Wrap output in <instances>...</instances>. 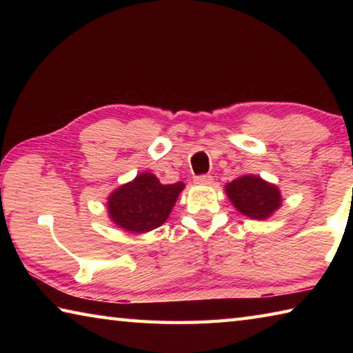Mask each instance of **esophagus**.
<instances>
[{
    "label": "esophagus",
    "mask_w": 353,
    "mask_h": 353,
    "mask_svg": "<svg viewBox=\"0 0 353 353\" xmlns=\"http://www.w3.org/2000/svg\"><path fill=\"white\" fill-rule=\"evenodd\" d=\"M213 177L210 174H204V176H198L194 179V183L198 185H212Z\"/></svg>",
    "instance_id": "esophagus-1"
}]
</instances>
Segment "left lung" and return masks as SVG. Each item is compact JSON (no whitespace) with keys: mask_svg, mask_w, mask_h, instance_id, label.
<instances>
[{"mask_svg":"<svg viewBox=\"0 0 353 353\" xmlns=\"http://www.w3.org/2000/svg\"><path fill=\"white\" fill-rule=\"evenodd\" d=\"M224 190L232 205L250 219L265 221L282 207V193L277 185L260 176H240L227 183Z\"/></svg>","mask_w":353,"mask_h":353,"instance_id":"left-lung-1","label":"left lung"}]
</instances>
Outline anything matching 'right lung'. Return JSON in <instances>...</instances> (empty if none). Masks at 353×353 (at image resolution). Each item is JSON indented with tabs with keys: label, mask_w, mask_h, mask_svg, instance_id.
Masks as SVG:
<instances>
[{
	"label": "right lung",
	"mask_w": 353,
	"mask_h": 353,
	"mask_svg": "<svg viewBox=\"0 0 353 353\" xmlns=\"http://www.w3.org/2000/svg\"><path fill=\"white\" fill-rule=\"evenodd\" d=\"M183 188V182L165 185L152 172H140L112 191L107 198V213L119 229L146 234L168 219Z\"/></svg>",
	"instance_id": "add662e5"
}]
</instances>
